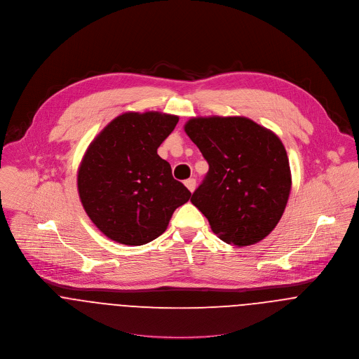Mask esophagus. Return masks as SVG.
Segmentation results:
<instances>
[{"label":"esophagus","mask_w":359,"mask_h":359,"mask_svg":"<svg viewBox=\"0 0 359 359\" xmlns=\"http://www.w3.org/2000/svg\"><path fill=\"white\" fill-rule=\"evenodd\" d=\"M185 187L189 189V192H194L196 188V180L195 178H189L185 181Z\"/></svg>","instance_id":"34e87169"}]
</instances>
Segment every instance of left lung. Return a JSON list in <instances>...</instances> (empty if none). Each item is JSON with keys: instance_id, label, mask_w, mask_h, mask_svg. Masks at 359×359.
<instances>
[{"instance_id": "1", "label": "left lung", "mask_w": 359, "mask_h": 359, "mask_svg": "<svg viewBox=\"0 0 359 359\" xmlns=\"http://www.w3.org/2000/svg\"><path fill=\"white\" fill-rule=\"evenodd\" d=\"M184 130L208 163L192 205L225 243L243 248L262 241L279 222L292 189L279 137L243 116L192 117Z\"/></svg>"}]
</instances>
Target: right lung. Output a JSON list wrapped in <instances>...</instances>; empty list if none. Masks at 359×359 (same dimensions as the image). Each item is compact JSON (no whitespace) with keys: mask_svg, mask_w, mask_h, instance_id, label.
<instances>
[{"mask_svg":"<svg viewBox=\"0 0 359 359\" xmlns=\"http://www.w3.org/2000/svg\"><path fill=\"white\" fill-rule=\"evenodd\" d=\"M178 116L126 111L88 145L77 171V189L90 219L113 242L141 246L168 226L191 192L174 180L157 148Z\"/></svg>","mask_w":359,"mask_h":359,"instance_id":"1","label":"right lung"}]
</instances>
